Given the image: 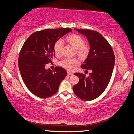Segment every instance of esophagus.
<instances>
[{
	"label": "esophagus",
	"instance_id": "obj_1",
	"mask_svg": "<svg viewBox=\"0 0 134 134\" xmlns=\"http://www.w3.org/2000/svg\"><path fill=\"white\" fill-rule=\"evenodd\" d=\"M68 75H70V76H72V75H73V73H72V72H69V71H68Z\"/></svg>",
	"mask_w": 134,
	"mask_h": 134
}]
</instances>
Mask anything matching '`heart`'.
I'll list each match as a JSON object with an SVG mask.
<instances>
[{"label":"heart","mask_w":134,"mask_h":134,"mask_svg":"<svg viewBox=\"0 0 134 134\" xmlns=\"http://www.w3.org/2000/svg\"><path fill=\"white\" fill-rule=\"evenodd\" d=\"M66 41L76 49V53L80 57H87L90 53V47L88 44L84 43V40L79 35L73 34L68 35L66 38ZM63 42L61 40L56 41L53 45V50L55 55L61 54ZM80 61L76 58H65L59 62L61 66L69 70H73L76 65H79Z\"/></svg>","instance_id":"obj_1"}]
</instances>
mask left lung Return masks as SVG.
<instances>
[{
  "label": "left lung",
  "mask_w": 134,
  "mask_h": 134,
  "mask_svg": "<svg viewBox=\"0 0 134 134\" xmlns=\"http://www.w3.org/2000/svg\"><path fill=\"white\" fill-rule=\"evenodd\" d=\"M75 29L88 40L90 53L81 67L92 72L87 77L81 73L74 74L79 77V82L73 86V91L80 99L90 101L100 96L107 87L114 69L115 55L111 46L99 32Z\"/></svg>",
  "instance_id": "left-lung-1"
}]
</instances>
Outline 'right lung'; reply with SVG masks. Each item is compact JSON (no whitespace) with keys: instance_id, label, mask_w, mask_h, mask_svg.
I'll list each match as a JSON object with an SVG mask.
<instances>
[{"instance_id":"1","label":"right lung","mask_w":134,"mask_h":134,"mask_svg":"<svg viewBox=\"0 0 134 134\" xmlns=\"http://www.w3.org/2000/svg\"><path fill=\"white\" fill-rule=\"evenodd\" d=\"M72 31L70 28L38 31L23 44L18 58L19 70L27 88L35 96L41 98L53 96L67 75L63 68L57 66L52 71L44 67L55 57L53 45L55 41Z\"/></svg>"}]
</instances>
